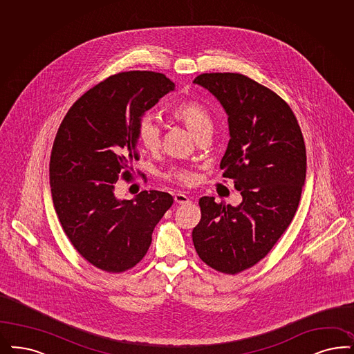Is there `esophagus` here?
Listing matches in <instances>:
<instances>
[{
    "label": "esophagus",
    "mask_w": 354,
    "mask_h": 354,
    "mask_svg": "<svg viewBox=\"0 0 354 354\" xmlns=\"http://www.w3.org/2000/svg\"><path fill=\"white\" fill-rule=\"evenodd\" d=\"M189 201H190V198L186 196V194H183V193H176V194H174V202L178 203V205H185V203H187Z\"/></svg>",
    "instance_id": "34e87169"
}]
</instances>
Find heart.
<instances>
[{"instance_id":"heart-1","label":"heart","mask_w":354,"mask_h":354,"mask_svg":"<svg viewBox=\"0 0 354 354\" xmlns=\"http://www.w3.org/2000/svg\"><path fill=\"white\" fill-rule=\"evenodd\" d=\"M171 114L173 118L181 122L196 139L206 132H211L212 129V120L207 109L194 100L177 104L171 109ZM138 140L147 151H156L160 147V129L153 119L145 117L140 120L138 127ZM169 177L183 185H192L196 180L194 171L183 168L171 171Z\"/></svg>"}]
</instances>
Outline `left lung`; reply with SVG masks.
<instances>
[{
    "label": "left lung",
    "instance_id": "obj_1",
    "mask_svg": "<svg viewBox=\"0 0 354 354\" xmlns=\"http://www.w3.org/2000/svg\"><path fill=\"white\" fill-rule=\"evenodd\" d=\"M193 82L228 115L230 142L221 169L243 196L236 207L201 198L193 243L202 261L236 274L263 259L292 221L306 180V145L290 106L254 80L203 73Z\"/></svg>",
    "mask_w": 354,
    "mask_h": 354
}]
</instances>
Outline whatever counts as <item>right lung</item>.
<instances>
[{"label": "right lung", "instance_id": "add662e5", "mask_svg": "<svg viewBox=\"0 0 354 354\" xmlns=\"http://www.w3.org/2000/svg\"><path fill=\"white\" fill-rule=\"evenodd\" d=\"M162 73L130 71L81 95L63 119L50 160L53 207L80 254L95 268L120 273L140 261L173 196L142 192L115 196L119 177H131L138 127L145 111L174 91Z\"/></svg>", "mask_w": 354, "mask_h": 354}]
</instances>
